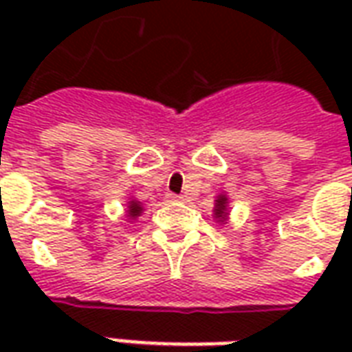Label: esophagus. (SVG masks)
I'll use <instances>...</instances> for the list:
<instances>
[{
	"label": "esophagus",
	"mask_w": 352,
	"mask_h": 352,
	"mask_svg": "<svg viewBox=\"0 0 352 352\" xmlns=\"http://www.w3.org/2000/svg\"><path fill=\"white\" fill-rule=\"evenodd\" d=\"M168 199L169 201H181L183 196H177V194H168Z\"/></svg>",
	"instance_id": "1"
}]
</instances>
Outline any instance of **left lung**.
Returning <instances> with one entry per match:
<instances>
[{"mask_svg": "<svg viewBox=\"0 0 352 352\" xmlns=\"http://www.w3.org/2000/svg\"><path fill=\"white\" fill-rule=\"evenodd\" d=\"M228 217H230V199L228 196L222 192V194H219L217 199H214L213 219L217 222H221V224H226V222H228Z\"/></svg>", "mask_w": 352, "mask_h": 352, "instance_id": "8db88e82", "label": "left lung"}]
</instances>
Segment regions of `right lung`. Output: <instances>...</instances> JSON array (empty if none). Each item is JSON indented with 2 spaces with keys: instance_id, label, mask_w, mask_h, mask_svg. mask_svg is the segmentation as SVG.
I'll return each mask as SVG.
<instances>
[{
  "instance_id": "obj_1",
  "label": "right lung",
  "mask_w": 352,
  "mask_h": 352,
  "mask_svg": "<svg viewBox=\"0 0 352 352\" xmlns=\"http://www.w3.org/2000/svg\"><path fill=\"white\" fill-rule=\"evenodd\" d=\"M126 206H128L126 207V217L130 219V222L135 221V219H138V217H141V213L145 211V209H143V204L133 198H130V201H128Z\"/></svg>"
}]
</instances>
